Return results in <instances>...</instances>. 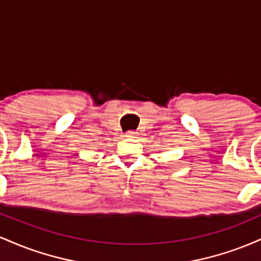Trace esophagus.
Instances as JSON below:
<instances>
[{"mask_svg":"<svg viewBox=\"0 0 261 261\" xmlns=\"http://www.w3.org/2000/svg\"><path fill=\"white\" fill-rule=\"evenodd\" d=\"M137 135H139V134H137L136 131L131 130V131H127V133H126V137H128V139H136Z\"/></svg>","mask_w":261,"mask_h":261,"instance_id":"1","label":"esophagus"}]
</instances>
